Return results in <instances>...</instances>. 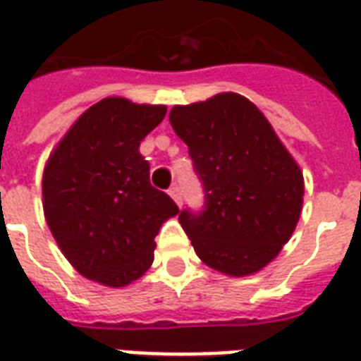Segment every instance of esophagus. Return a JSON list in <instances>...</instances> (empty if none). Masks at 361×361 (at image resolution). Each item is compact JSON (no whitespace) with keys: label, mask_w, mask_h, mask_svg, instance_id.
I'll return each instance as SVG.
<instances>
[{"label":"esophagus","mask_w":361,"mask_h":361,"mask_svg":"<svg viewBox=\"0 0 361 361\" xmlns=\"http://www.w3.org/2000/svg\"><path fill=\"white\" fill-rule=\"evenodd\" d=\"M169 195L174 199V202L178 206H181V202H183V199H181V189L178 185H172L169 189Z\"/></svg>","instance_id":"esophagus-1"}]
</instances>
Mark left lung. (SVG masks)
Returning <instances> with one entry per match:
<instances>
[{"mask_svg":"<svg viewBox=\"0 0 361 361\" xmlns=\"http://www.w3.org/2000/svg\"><path fill=\"white\" fill-rule=\"evenodd\" d=\"M170 125L189 147L204 208L180 214L202 263L229 276L269 265L295 231L302 172L252 102L235 92L174 106Z\"/></svg>","mask_w":361,"mask_h":361,"instance_id":"1","label":"left lung"}]
</instances>
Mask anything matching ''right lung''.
<instances>
[{
  "label": "right lung",
  "mask_w": 361,
  "mask_h": 361,
  "mask_svg": "<svg viewBox=\"0 0 361 361\" xmlns=\"http://www.w3.org/2000/svg\"><path fill=\"white\" fill-rule=\"evenodd\" d=\"M166 106L104 98L66 132L43 172V210L66 259L85 279L123 288L153 263L161 225L180 214L149 181L140 142Z\"/></svg>",
  "instance_id": "add662e5"
}]
</instances>
